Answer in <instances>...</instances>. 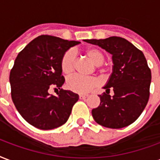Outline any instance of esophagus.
Wrapping results in <instances>:
<instances>
[{
	"mask_svg": "<svg viewBox=\"0 0 160 160\" xmlns=\"http://www.w3.org/2000/svg\"><path fill=\"white\" fill-rule=\"evenodd\" d=\"M89 98V95L88 94H80V99H83V100H86V98Z\"/></svg>",
	"mask_w": 160,
	"mask_h": 160,
	"instance_id": "esophagus-1",
	"label": "esophagus"
}]
</instances>
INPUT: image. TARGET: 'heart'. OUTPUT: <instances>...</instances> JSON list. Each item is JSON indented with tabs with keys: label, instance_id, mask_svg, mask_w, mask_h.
I'll return each mask as SVG.
<instances>
[{
	"label": "heart",
	"instance_id": "obj_1",
	"mask_svg": "<svg viewBox=\"0 0 160 160\" xmlns=\"http://www.w3.org/2000/svg\"><path fill=\"white\" fill-rule=\"evenodd\" d=\"M86 55L96 66H100L104 62V55L97 48H87L85 51ZM61 70L65 75H70L74 69V54L68 51L63 54L60 62ZM98 80L95 77H85L81 75H74L67 80V87L77 93H86L92 88L98 86Z\"/></svg>",
	"mask_w": 160,
	"mask_h": 160
}]
</instances>
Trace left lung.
I'll return each mask as SVG.
<instances>
[{
	"label": "left lung",
	"mask_w": 160,
	"mask_h": 160,
	"mask_svg": "<svg viewBox=\"0 0 160 160\" xmlns=\"http://www.w3.org/2000/svg\"><path fill=\"white\" fill-rule=\"evenodd\" d=\"M112 55L113 68L100 104L92 111L99 125L120 129L135 122L142 113L149 98L151 70L142 51L124 38L112 36L101 40H84ZM110 89L114 91L111 98Z\"/></svg>",
	"instance_id": "left-lung-1"
}]
</instances>
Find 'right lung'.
<instances>
[{"instance_id": "add662e5", "label": "right lung", "mask_w": 160, "mask_h": 160, "mask_svg": "<svg viewBox=\"0 0 160 160\" xmlns=\"http://www.w3.org/2000/svg\"><path fill=\"white\" fill-rule=\"evenodd\" d=\"M76 41L52 35L34 39L21 51L10 72L12 99L21 116L41 130H52L68 120L79 95L62 90L61 59ZM51 88H58V96L51 95Z\"/></svg>"}]
</instances>
